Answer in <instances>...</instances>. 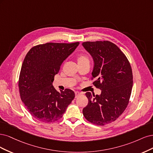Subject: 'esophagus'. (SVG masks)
I'll list each match as a JSON object with an SVG mask.
<instances>
[{"label": "esophagus", "mask_w": 153, "mask_h": 153, "mask_svg": "<svg viewBox=\"0 0 153 153\" xmlns=\"http://www.w3.org/2000/svg\"><path fill=\"white\" fill-rule=\"evenodd\" d=\"M82 94H83V93H81V92H79V91H76V92H75L76 98H77V97L80 96V95H82Z\"/></svg>", "instance_id": "esophagus-1"}]
</instances>
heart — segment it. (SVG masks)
Masks as SVG:
<instances>
[{
	"label": "heart",
	"mask_w": 153,
	"mask_h": 153,
	"mask_svg": "<svg viewBox=\"0 0 153 153\" xmlns=\"http://www.w3.org/2000/svg\"><path fill=\"white\" fill-rule=\"evenodd\" d=\"M86 62H89V60H88V57L85 55H84V54H80V55H78V56H77L78 64Z\"/></svg>",
	"instance_id": "1"
}]
</instances>
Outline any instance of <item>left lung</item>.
I'll list each match as a JSON object with an SVG mask.
<instances>
[{"instance_id": "left-lung-1", "label": "left lung", "mask_w": 153, "mask_h": 153, "mask_svg": "<svg viewBox=\"0 0 153 153\" xmlns=\"http://www.w3.org/2000/svg\"><path fill=\"white\" fill-rule=\"evenodd\" d=\"M94 62L91 73L100 95L87 92L88 104L82 110L86 119L97 125L114 121L126 108L131 95L133 75L130 64L120 49L109 41L82 43Z\"/></svg>"}]
</instances>
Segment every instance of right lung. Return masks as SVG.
Returning <instances> with one entry per match:
<instances>
[{"label": "right lung", "mask_w": 153, "mask_h": 153, "mask_svg": "<svg viewBox=\"0 0 153 153\" xmlns=\"http://www.w3.org/2000/svg\"><path fill=\"white\" fill-rule=\"evenodd\" d=\"M79 44L48 42L34 46L27 53L19 74V90L25 105L37 120L51 123L60 119L74 98L72 90L58 92L53 82L63 61Z\"/></svg>", "instance_id": "obj_1"}]
</instances>
